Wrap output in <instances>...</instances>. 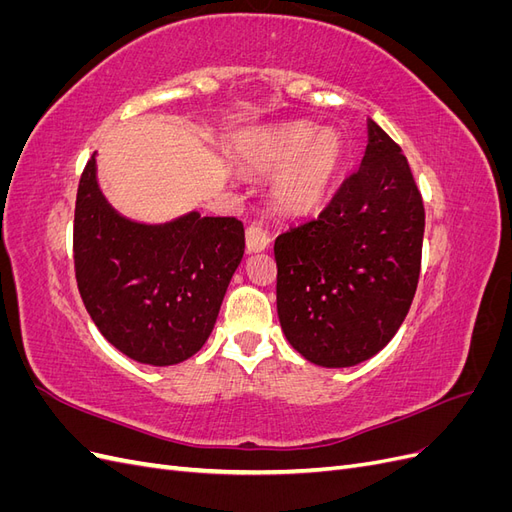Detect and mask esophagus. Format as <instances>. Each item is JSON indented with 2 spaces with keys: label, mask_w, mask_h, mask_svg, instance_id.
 <instances>
[{
  "label": "esophagus",
  "mask_w": 512,
  "mask_h": 512,
  "mask_svg": "<svg viewBox=\"0 0 512 512\" xmlns=\"http://www.w3.org/2000/svg\"><path fill=\"white\" fill-rule=\"evenodd\" d=\"M269 243H271L269 235L258 224H252L250 228L245 230V245H247V250H250V252L267 250Z\"/></svg>",
  "instance_id": "esophagus-1"
}]
</instances>
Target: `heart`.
Returning <instances> with one entry per match:
<instances>
[{"label":"heart","mask_w":512,"mask_h":512,"mask_svg":"<svg viewBox=\"0 0 512 512\" xmlns=\"http://www.w3.org/2000/svg\"><path fill=\"white\" fill-rule=\"evenodd\" d=\"M247 164L273 173L271 194L288 213H314L327 205L344 170V145L335 132L292 123L243 138Z\"/></svg>","instance_id":"obj_1"}]
</instances>
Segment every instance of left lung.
<instances>
[{
  "label": "left lung",
  "mask_w": 512,
  "mask_h": 512,
  "mask_svg": "<svg viewBox=\"0 0 512 512\" xmlns=\"http://www.w3.org/2000/svg\"><path fill=\"white\" fill-rule=\"evenodd\" d=\"M423 196L401 147L369 121L361 168L318 218L275 239L277 316L290 346L350 367L391 342L421 275Z\"/></svg>",
  "instance_id": "obj_1"
}]
</instances>
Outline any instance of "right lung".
Listing matches in <instances>:
<instances>
[{
    "mask_svg": "<svg viewBox=\"0 0 512 512\" xmlns=\"http://www.w3.org/2000/svg\"><path fill=\"white\" fill-rule=\"evenodd\" d=\"M245 247L237 218L192 211L162 226L136 224L111 209L85 164L74 207V275L100 333L130 359L175 365L213 331Z\"/></svg>",
    "mask_w": 512,
    "mask_h": 512,
    "instance_id": "add662e5",
    "label": "right lung"
}]
</instances>
